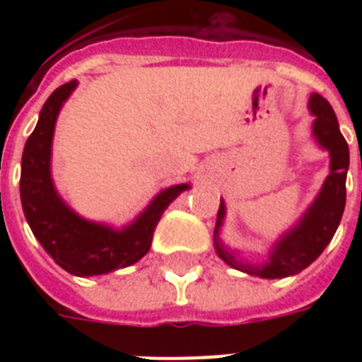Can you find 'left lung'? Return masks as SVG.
Masks as SVG:
<instances>
[{"label":"left lung","instance_id":"obj_1","mask_svg":"<svg viewBox=\"0 0 362 362\" xmlns=\"http://www.w3.org/2000/svg\"><path fill=\"white\" fill-rule=\"evenodd\" d=\"M310 112L314 115L312 133L321 148L331 156V173L323 182L321 192L310 209L303 214L280 240L276 242L269 253V261L263 264L244 263L229 252L220 238V229L226 218V203L221 201L214 229L216 253L233 269L259 278H287L298 274L312 264L332 240L346 206V176L349 169V148L338 127V120L331 103L320 93H312L308 101Z\"/></svg>","mask_w":362,"mask_h":362}]
</instances>
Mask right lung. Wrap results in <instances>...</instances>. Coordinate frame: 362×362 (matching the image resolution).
Instances as JSON below:
<instances>
[{
    "label": "right lung",
    "instance_id": "1",
    "mask_svg": "<svg viewBox=\"0 0 362 362\" xmlns=\"http://www.w3.org/2000/svg\"><path fill=\"white\" fill-rule=\"evenodd\" d=\"M78 82L56 88L39 112L35 129L22 153L20 199L28 223L45 252L73 276H99L136 263L152 246L153 231L161 216L189 184L159 192L144 212L124 229L84 220L58 195L50 175L52 136L56 120Z\"/></svg>",
    "mask_w": 362,
    "mask_h": 362
}]
</instances>
